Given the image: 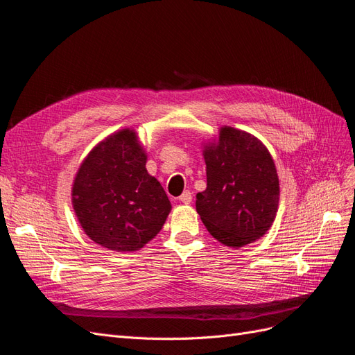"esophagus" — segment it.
I'll return each mask as SVG.
<instances>
[{"label": "esophagus", "mask_w": 355, "mask_h": 355, "mask_svg": "<svg viewBox=\"0 0 355 355\" xmlns=\"http://www.w3.org/2000/svg\"><path fill=\"white\" fill-rule=\"evenodd\" d=\"M178 200H179V201H182L184 204H189V202L192 201V194H191L189 191H184V194H182Z\"/></svg>", "instance_id": "34e87169"}]
</instances>
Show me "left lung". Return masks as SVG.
<instances>
[{"label":"left lung","mask_w":355,"mask_h":355,"mask_svg":"<svg viewBox=\"0 0 355 355\" xmlns=\"http://www.w3.org/2000/svg\"><path fill=\"white\" fill-rule=\"evenodd\" d=\"M207 188L196 207L214 239L243 247L271 228L280 184L274 159L259 139L225 125L216 142L204 146Z\"/></svg>","instance_id":"1"}]
</instances>
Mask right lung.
Wrapping results in <instances>:
<instances>
[{
  "instance_id": "right-lung-1",
  "label": "right lung",
  "mask_w": 355,
  "mask_h": 355,
  "mask_svg": "<svg viewBox=\"0 0 355 355\" xmlns=\"http://www.w3.org/2000/svg\"><path fill=\"white\" fill-rule=\"evenodd\" d=\"M145 164L146 153L130 128L106 137L81 163L72 185V206L96 244L135 252L163 228L171 204Z\"/></svg>"
}]
</instances>
